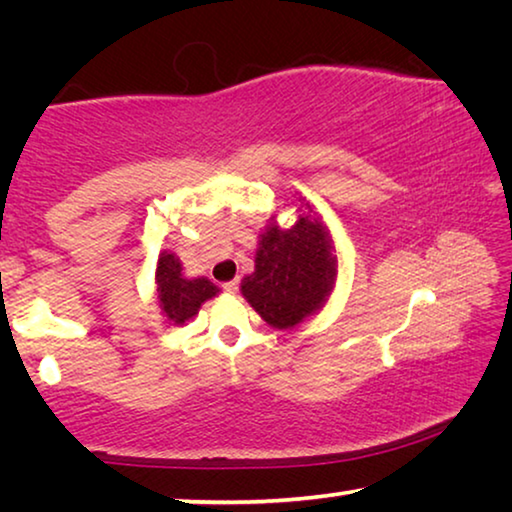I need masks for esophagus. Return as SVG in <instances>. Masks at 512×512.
Segmentation results:
<instances>
[{"mask_svg":"<svg viewBox=\"0 0 512 512\" xmlns=\"http://www.w3.org/2000/svg\"><path fill=\"white\" fill-rule=\"evenodd\" d=\"M223 291H225V293H237V291H239V280L225 282V284H223Z\"/></svg>","mask_w":512,"mask_h":512,"instance_id":"1","label":"esophagus"}]
</instances>
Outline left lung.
Here are the masks:
<instances>
[{
  "label": "left lung",
  "mask_w": 512,
  "mask_h": 512,
  "mask_svg": "<svg viewBox=\"0 0 512 512\" xmlns=\"http://www.w3.org/2000/svg\"><path fill=\"white\" fill-rule=\"evenodd\" d=\"M302 201V198H300ZM339 257L327 225L305 203L291 228L275 216L259 235L255 271L241 280V296L275 329H296L332 296Z\"/></svg>",
  "instance_id": "8db88e82"
}]
</instances>
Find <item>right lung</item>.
<instances>
[{"instance_id": "1", "label": "right lung", "mask_w": 512, "mask_h": 512, "mask_svg": "<svg viewBox=\"0 0 512 512\" xmlns=\"http://www.w3.org/2000/svg\"><path fill=\"white\" fill-rule=\"evenodd\" d=\"M219 287L207 277H185L176 253L162 250L155 268V298L169 325H185L192 320L205 300L214 298Z\"/></svg>"}]
</instances>
